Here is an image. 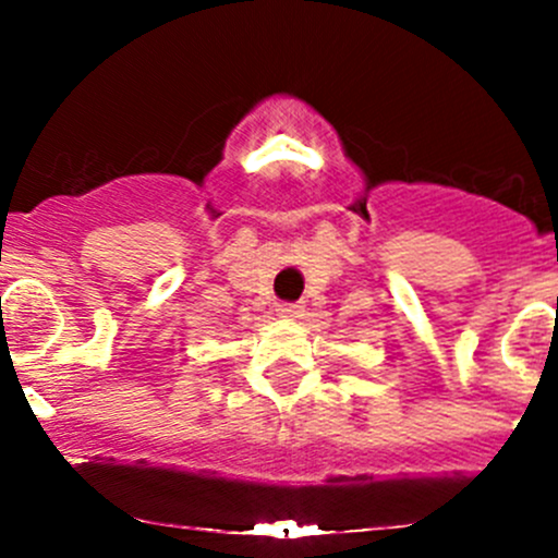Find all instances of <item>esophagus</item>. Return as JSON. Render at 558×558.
Wrapping results in <instances>:
<instances>
[{"label":"esophagus","mask_w":558,"mask_h":558,"mask_svg":"<svg viewBox=\"0 0 558 558\" xmlns=\"http://www.w3.org/2000/svg\"><path fill=\"white\" fill-rule=\"evenodd\" d=\"M302 311H305V307H302L300 302H280L278 305L280 318H300Z\"/></svg>","instance_id":"34e87169"}]
</instances>
